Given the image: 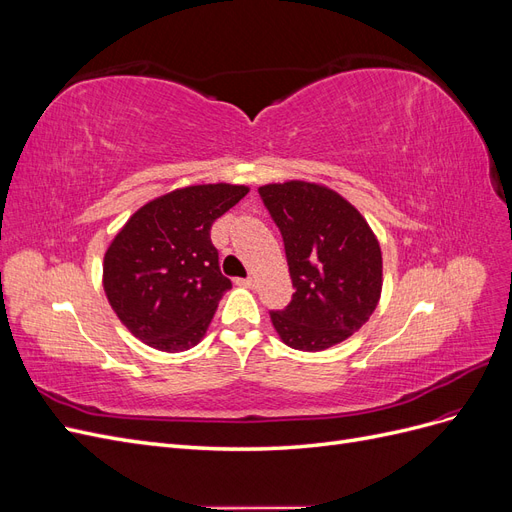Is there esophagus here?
Instances as JSON below:
<instances>
[{
	"instance_id": "1",
	"label": "esophagus",
	"mask_w": 512,
	"mask_h": 512,
	"mask_svg": "<svg viewBox=\"0 0 512 512\" xmlns=\"http://www.w3.org/2000/svg\"><path fill=\"white\" fill-rule=\"evenodd\" d=\"M239 284L245 286V288H254V286H256V280H254V277H247V280H239Z\"/></svg>"
}]
</instances>
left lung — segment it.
<instances>
[{"label":"left lung","mask_w":512,"mask_h":512,"mask_svg":"<svg viewBox=\"0 0 512 512\" xmlns=\"http://www.w3.org/2000/svg\"><path fill=\"white\" fill-rule=\"evenodd\" d=\"M282 230L294 294L273 329L294 350L322 352L359 331L382 294L376 232L329 185L290 179L258 188Z\"/></svg>","instance_id":"left-lung-1"}]
</instances>
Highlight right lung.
Masks as SVG:
<instances>
[{"mask_svg": "<svg viewBox=\"0 0 512 512\" xmlns=\"http://www.w3.org/2000/svg\"><path fill=\"white\" fill-rule=\"evenodd\" d=\"M250 192L237 183L177 188L149 200L121 226L102 262L113 312L134 337L162 352H183L205 337L222 294L211 224Z\"/></svg>", "mask_w": 512, "mask_h": 512, "instance_id": "right-lung-1", "label": "right lung"}]
</instances>
